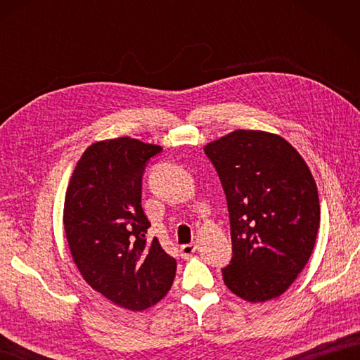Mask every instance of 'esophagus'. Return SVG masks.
I'll use <instances>...</instances> for the list:
<instances>
[{
  "label": "esophagus",
  "instance_id": "1",
  "mask_svg": "<svg viewBox=\"0 0 360 360\" xmlns=\"http://www.w3.org/2000/svg\"><path fill=\"white\" fill-rule=\"evenodd\" d=\"M195 250H196V246H195V244H184V246H181V249H179V252H181V257L184 258V259H187V258L192 257V255L195 254Z\"/></svg>",
  "mask_w": 360,
  "mask_h": 360
}]
</instances>
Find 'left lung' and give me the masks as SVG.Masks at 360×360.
Here are the masks:
<instances>
[{
    "label": "left lung",
    "instance_id": "left-lung-1",
    "mask_svg": "<svg viewBox=\"0 0 360 360\" xmlns=\"http://www.w3.org/2000/svg\"><path fill=\"white\" fill-rule=\"evenodd\" d=\"M227 198L232 262L226 286L250 303L280 297L314 249L320 204L309 167L281 136L235 129L204 147Z\"/></svg>",
    "mask_w": 360,
    "mask_h": 360
}]
</instances>
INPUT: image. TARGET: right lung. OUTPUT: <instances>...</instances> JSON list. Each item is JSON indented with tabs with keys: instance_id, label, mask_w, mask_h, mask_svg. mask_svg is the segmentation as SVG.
<instances>
[{
	"instance_id": "add662e5",
	"label": "right lung",
	"mask_w": 360,
	"mask_h": 360,
	"mask_svg": "<svg viewBox=\"0 0 360 360\" xmlns=\"http://www.w3.org/2000/svg\"><path fill=\"white\" fill-rule=\"evenodd\" d=\"M162 147L131 137L98 141L83 153L66 188L63 226L83 280L114 304L143 311L170 290L176 259L158 238L141 205L142 173Z\"/></svg>"
}]
</instances>
